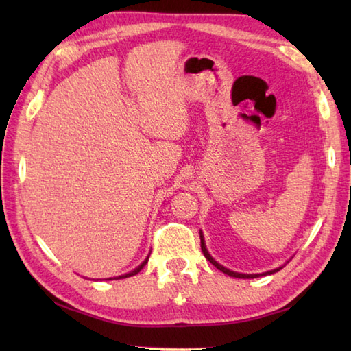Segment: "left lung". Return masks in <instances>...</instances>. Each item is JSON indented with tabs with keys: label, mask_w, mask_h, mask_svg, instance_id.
<instances>
[{
	"label": "left lung",
	"mask_w": 351,
	"mask_h": 351,
	"mask_svg": "<svg viewBox=\"0 0 351 351\" xmlns=\"http://www.w3.org/2000/svg\"><path fill=\"white\" fill-rule=\"evenodd\" d=\"M200 247H202V252H204V255H205V258L210 261V263L215 267V268H219L220 271H223L225 274H229V276H232V278H240V279H255V278H259V276H265V274H273V273H276V271H279V270H282L283 268V265L282 267H279V268H274V270H270V271H265V273H259V274H245V273H237V271H232V270H228L226 267H223V265H220L217 261H215L210 253H208V250H206V245H205V240H204V234H202V230H200Z\"/></svg>",
	"instance_id": "left-lung-1"
}]
</instances>
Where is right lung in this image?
I'll return each mask as SVG.
<instances>
[{"instance_id": "1", "label": "right lung", "mask_w": 351, "mask_h": 351, "mask_svg": "<svg viewBox=\"0 0 351 351\" xmlns=\"http://www.w3.org/2000/svg\"><path fill=\"white\" fill-rule=\"evenodd\" d=\"M147 259H149V256L143 261V263H141L137 268H134V270L132 271H130V273H126V274H122V276H117V278H110V280L111 279H125V278H131V276H134V274H137L140 270H141V268H143L145 265H146V263H147Z\"/></svg>"}]
</instances>
